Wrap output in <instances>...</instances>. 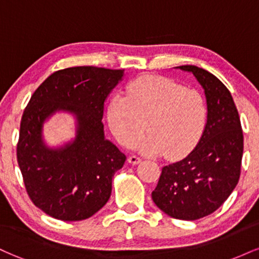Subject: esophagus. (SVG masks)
Wrapping results in <instances>:
<instances>
[{"mask_svg": "<svg viewBox=\"0 0 259 259\" xmlns=\"http://www.w3.org/2000/svg\"><path fill=\"white\" fill-rule=\"evenodd\" d=\"M127 160H129L130 164H139V163L141 162V157L136 156V154H132V156L127 158Z\"/></svg>", "mask_w": 259, "mask_h": 259, "instance_id": "esophagus-1", "label": "esophagus"}]
</instances>
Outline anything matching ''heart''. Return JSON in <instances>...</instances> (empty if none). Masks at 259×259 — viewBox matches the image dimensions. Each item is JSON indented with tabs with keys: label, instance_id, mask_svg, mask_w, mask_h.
Segmentation results:
<instances>
[{
	"label": "heart",
	"instance_id": "obj_1",
	"mask_svg": "<svg viewBox=\"0 0 259 259\" xmlns=\"http://www.w3.org/2000/svg\"><path fill=\"white\" fill-rule=\"evenodd\" d=\"M207 105L197 90L186 89L162 76H142L130 82L126 97L115 95L107 119L115 138L142 152L164 153L169 158L185 156L198 144L207 125Z\"/></svg>",
	"mask_w": 259,
	"mask_h": 259
}]
</instances>
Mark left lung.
Here are the masks:
<instances>
[{"instance_id":"1","label":"left lung","mask_w":259,"mask_h":259,"mask_svg":"<svg viewBox=\"0 0 259 259\" xmlns=\"http://www.w3.org/2000/svg\"><path fill=\"white\" fill-rule=\"evenodd\" d=\"M177 69L191 73L204 90L207 125L185 158L162 168L152 200L171 218L196 221L212 214L236 187L243 135L233 97L221 80L196 65Z\"/></svg>"}]
</instances>
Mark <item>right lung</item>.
<instances>
[{
    "label": "right lung",
    "mask_w": 259,
    "mask_h": 259,
    "mask_svg": "<svg viewBox=\"0 0 259 259\" xmlns=\"http://www.w3.org/2000/svg\"><path fill=\"white\" fill-rule=\"evenodd\" d=\"M123 69L73 67L58 70L36 89L20 123L17 158L32 203L64 222L90 218L107 203L115 171L126 157L105 138V102L123 80ZM72 114L76 136L62 147L43 140L56 112Z\"/></svg>",
    "instance_id": "1"
}]
</instances>
